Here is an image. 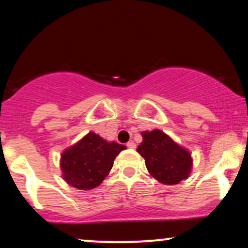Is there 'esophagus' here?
<instances>
[{
  "mask_svg": "<svg viewBox=\"0 0 248 248\" xmlns=\"http://www.w3.org/2000/svg\"><path fill=\"white\" fill-rule=\"evenodd\" d=\"M126 147L128 149H135V147H137V145H135V143H134L133 141H130V142H127V143H126Z\"/></svg>",
  "mask_w": 248,
  "mask_h": 248,
  "instance_id": "obj_1",
  "label": "esophagus"
}]
</instances>
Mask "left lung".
Listing matches in <instances>:
<instances>
[{
	"mask_svg": "<svg viewBox=\"0 0 248 248\" xmlns=\"http://www.w3.org/2000/svg\"><path fill=\"white\" fill-rule=\"evenodd\" d=\"M143 141L137 151L144 158L152 177L162 184L175 185L188 177L192 169L191 155L160 130L142 133Z\"/></svg>",
	"mask_w": 248,
	"mask_h": 248,
	"instance_id": "obj_1",
	"label": "left lung"
}]
</instances>
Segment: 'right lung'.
I'll list each match as a JSON object with an SVG mask.
<instances>
[{
  "instance_id": "add662e5",
  "label": "right lung",
  "mask_w": 248,
  "mask_h": 248,
  "mask_svg": "<svg viewBox=\"0 0 248 248\" xmlns=\"http://www.w3.org/2000/svg\"><path fill=\"white\" fill-rule=\"evenodd\" d=\"M125 145L107 142L93 132L62 154L63 178L73 187L94 188L104 181L113 167L115 158Z\"/></svg>"
}]
</instances>
